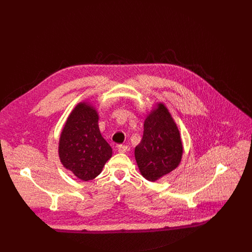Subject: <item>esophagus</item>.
I'll return each instance as SVG.
<instances>
[{
  "mask_svg": "<svg viewBox=\"0 0 252 252\" xmlns=\"http://www.w3.org/2000/svg\"><path fill=\"white\" fill-rule=\"evenodd\" d=\"M118 151L119 153H126L128 151V147L127 146H124V145H120L118 146Z\"/></svg>",
  "mask_w": 252,
  "mask_h": 252,
  "instance_id": "34e87169",
  "label": "esophagus"
}]
</instances>
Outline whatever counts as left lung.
Wrapping results in <instances>:
<instances>
[{
  "label": "left lung",
  "instance_id": "1",
  "mask_svg": "<svg viewBox=\"0 0 252 252\" xmlns=\"http://www.w3.org/2000/svg\"><path fill=\"white\" fill-rule=\"evenodd\" d=\"M184 153L179 130L166 106L157 104L143 124V135L134 149V157L141 175L150 182L177 167Z\"/></svg>",
  "mask_w": 252,
  "mask_h": 252
}]
</instances>
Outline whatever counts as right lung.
Segmentation results:
<instances>
[{
  "instance_id": "right-lung-1",
  "label": "right lung",
  "mask_w": 252,
  "mask_h": 252,
  "mask_svg": "<svg viewBox=\"0 0 252 252\" xmlns=\"http://www.w3.org/2000/svg\"><path fill=\"white\" fill-rule=\"evenodd\" d=\"M97 123L94 107L90 102H80L68 116L60 137L61 162L84 182L96 177L113 155Z\"/></svg>"
}]
</instances>
